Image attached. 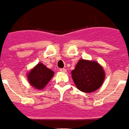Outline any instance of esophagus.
<instances>
[{
    "mask_svg": "<svg viewBox=\"0 0 129 129\" xmlns=\"http://www.w3.org/2000/svg\"><path fill=\"white\" fill-rule=\"evenodd\" d=\"M60 71L61 72H64V73H65V72H67V69H64V68H63V69H60Z\"/></svg>",
    "mask_w": 129,
    "mask_h": 129,
    "instance_id": "obj_1",
    "label": "esophagus"
}]
</instances>
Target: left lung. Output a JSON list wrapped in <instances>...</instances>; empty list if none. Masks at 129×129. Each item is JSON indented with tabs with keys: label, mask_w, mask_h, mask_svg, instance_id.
Segmentation results:
<instances>
[{
	"label": "left lung",
	"mask_w": 129,
	"mask_h": 129,
	"mask_svg": "<svg viewBox=\"0 0 129 129\" xmlns=\"http://www.w3.org/2000/svg\"><path fill=\"white\" fill-rule=\"evenodd\" d=\"M105 71L96 61L80 59L72 71V78L76 86L85 93L93 92L104 83Z\"/></svg>",
	"instance_id": "8db88e82"
}]
</instances>
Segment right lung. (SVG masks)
Masks as SVG:
<instances>
[{
    "label": "right lung",
    "mask_w": 129,
    "mask_h": 129,
    "mask_svg": "<svg viewBox=\"0 0 129 129\" xmlns=\"http://www.w3.org/2000/svg\"><path fill=\"white\" fill-rule=\"evenodd\" d=\"M54 72L40 62L27 74L28 83L35 89H42L51 79Z\"/></svg>",
    "instance_id": "1"
}]
</instances>
